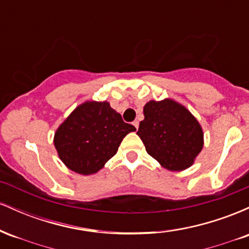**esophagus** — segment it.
<instances>
[{
	"label": "esophagus",
	"mask_w": 249,
	"mask_h": 249,
	"mask_svg": "<svg viewBox=\"0 0 249 249\" xmlns=\"http://www.w3.org/2000/svg\"><path fill=\"white\" fill-rule=\"evenodd\" d=\"M132 124L134 125V127H136L137 130H138V127H139V122H138V121H134V122L132 123Z\"/></svg>",
	"instance_id": "esophagus-1"
}]
</instances>
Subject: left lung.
Masks as SVG:
<instances>
[{"mask_svg": "<svg viewBox=\"0 0 249 249\" xmlns=\"http://www.w3.org/2000/svg\"><path fill=\"white\" fill-rule=\"evenodd\" d=\"M144 117L137 134L147 153L170 171L190 167L204 145L201 126L192 113L172 99H164L148 102Z\"/></svg>", "mask_w": 249, "mask_h": 249, "instance_id": "1", "label": "left lung"}]
</instances>
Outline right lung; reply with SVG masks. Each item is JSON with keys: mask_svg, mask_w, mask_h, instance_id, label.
<instances>
[{"mask_svg": "<svg viewBox=\"0 0 249 249\" xmlns=\"http://www.w3.org/2000/svg\"><path fill=\"white\" fill-rule=\"evenodd\" d=\"M132 131L136 127L123 121L107 102H87L57 128L53 144L71 171L89 176L103 168Z\"/></svg>", "mask_w": 249, "mask_h": 249, "instance_id": "add662e5", "label": "right lung"}]
</instances>
